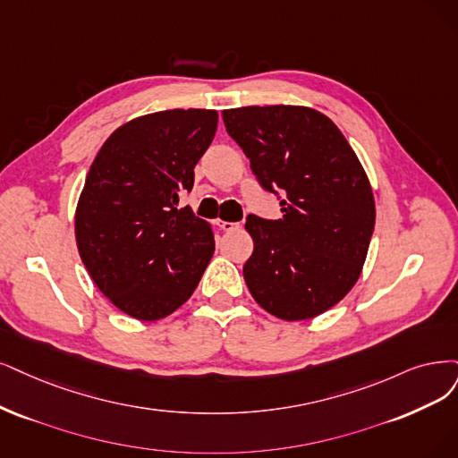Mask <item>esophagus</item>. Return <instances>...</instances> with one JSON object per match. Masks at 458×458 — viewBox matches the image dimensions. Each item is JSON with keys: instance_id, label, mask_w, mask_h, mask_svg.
I'll list each match as a JSON object with an SVG mask.
<instances>
[{"instance_id": "1", "label": "esophagus", "mask_w": 458, "mask_h": 458, "mask_svg": "<svg viewBox=\"0 0 458 458\" xmlns=\"http://www.w3.org/2000/svg\"><path fill=\"white\" fill-rule=\"evenodd\" d=\"M215 225H216L220 230H225V232H233V230L240 228V223H228V220H223V218H216Z\"/></svg>"}]
</instances>
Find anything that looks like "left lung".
<instances>
[{
	"mask_svg": "<svg viewBox=\"0 0 458 458\" xmlns=\"http://www.w3.org/2000/svg\"><path fill=\"white\" fill-rule=\"evenodd\" d=\"M223 118L264 189L283 192L281 218L247 216L255 249L243 277L252 298L283 320L328 311L359 281L376 225L357 152L311 107L249 106Z\"/></svg>",
	"mask_w": 458,
	"mask_h": 458,
	"instance_id": "1",
	"label": "left lung"
}]
</instances>
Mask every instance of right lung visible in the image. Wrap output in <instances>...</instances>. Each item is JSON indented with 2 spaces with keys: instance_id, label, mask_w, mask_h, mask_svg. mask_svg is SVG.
<instances>
[{
  "instance_id": "1",
  "label": "right lung",
  "mask_w": 458,
  "mask_h": 458,
  "mask_svg": "<svg viewBox=\"0 0 458 458\" xmlns=\"http://www.w3.org/2000/svg\"><path fill=\"white\" fill-rule=\"evenodd\" d=\"M215 109L135 116L101 145L75 209L81 260L101 294L138 320L172 315L215 252L213 228L179 206L211 145Z\"/></svg>"
}]
</instances>
